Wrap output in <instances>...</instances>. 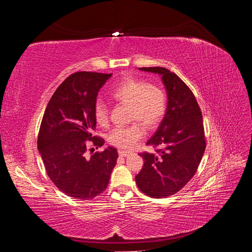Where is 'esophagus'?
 <instances>
[{"label":"esophagus","mask_w":252,"mask_h":252,"mask_svg":"<svg viewBox=\"0 0 252 252\" xmlns=\"http://www.w3.org/2000/svg\"><path fill=\"white\" fill-rule=\"evenodd\" d=\"M129 154H130V151L122 150V149H120V150H119V155H120V157H127Z\"/></svg>","instance_id":"34e87169"}]
</instances>
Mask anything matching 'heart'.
<instances>
[{
    "label": "heart",
    "mask_w": 252,
    "mask_h": 252,
    "mask_svg": "<svg viewBox=\"0 0 252 252\" xmlns=\"http://www.w3.org/2000/svg\"><path fill=\"white\" fill-rule=\"evenodd\" d=\"M111 96L118 103L129 106V120L139 121L125 127L113 128L108 134V142L122 149H130L142 140L145 130L157 127L163 120L167 110V94L156 84L136 79L126 78L111 91ZM96 123L106 126L109 122V110L102 100H97L94 107Z\"/></svg>",
    "instance_id": "obj_1"
}]
</instances>
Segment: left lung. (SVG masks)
Listing matches in <instances>:
<instances>
[{
    "mask_svg": "<svg viewBox=\"0 0 252 252\" xmlns=\"http://www.w3.org/2000/svg\"><path fill=\"white\" fill-rule=\"evenodd\" d=\"M158 73L168 95L165 117L146 145L157 154L142 152L144 166L135 177L143 193L155 199L173 195L195 174L206 148L203 116L192 91L164 67H142Z\"/></svg>",
    "mask_w": 252,
    "mask_h": 252,
    "instance_id": "1",
    "label": "left lung"
}]
</instances>
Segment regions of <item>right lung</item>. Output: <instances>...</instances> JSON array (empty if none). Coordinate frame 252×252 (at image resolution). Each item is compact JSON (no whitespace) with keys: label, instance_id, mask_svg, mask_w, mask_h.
Wrapping results in <instances>:
<instances>
[{"label":"right lung","instance_id":"1","mask_svg":"<svg viewBox=\"0 0 252 252\" xmlns=\"http://www.w3.org/2000/svg\"><path fill=\"white\" fill-rule=\"evenodd\" d=\"M108 73L79 71L69 75L51 96L41 122L37 148L49 179L61 191L79 200H91L107 188L119 157L108 147L87 158L89 145L102 147L94 135V107Z\"/></svg>","mask_w":252,"mask_h":252}]
</instances>
